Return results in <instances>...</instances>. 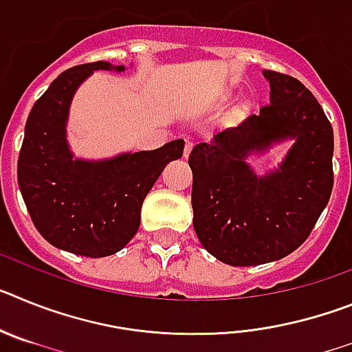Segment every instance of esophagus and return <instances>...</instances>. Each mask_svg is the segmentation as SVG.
<instances>
[{
  "mask_svg": "<svg viewBox=\"0 0 352 352\" xmlns=\"http://www.w3.org/2000/svg\"><path fill=\"white\" fill-rule=\"evenodd\" d=\"M192 148H194V142H192V141H186V142H185V149H183V157L188 158V155H190Z\"/></svg>",
  "mask_w": 352,
  "mask_h": 352,
  "instance_id": "1",
  "label": "esophagus"
}]
</instances>
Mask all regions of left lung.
<instances>
[{"label":"left lung","instance_id":"8db88e82","mask_svg":"<svg viewBox=\"0 0 352 352\" xmlns=\"http://www.w3.org/2000/svg\"><path fill=\"white\" fill-rule=\"evenodd\" d=\"M270 102L238 126L194 146V229L203 247L231 266H257L289 256L309 238L333 188V129L310 89L264 70ZM294 138L278 170L257 177L250 153Z\"/></svg>","mask_w":352,"mask_h":352}]
</instances>
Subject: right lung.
Instances as JSON below:
<instances>
[{"mask_svg": "<svg viewBox=\"0 0 352 352\" xmlns=\"http://www.w3.org/2000/svg\"><path fill=\"white\" fill-rule=\"evenodd\" d=\"M93 70L123 72L95 61L63 72L31 109L17 160V182L30 217L49 243L77 256H113L135 236L142 201L185 142L107 160L74 158L67 142L72 96Z\"/></svg>", "mask_w": 352, "mask_h": 352, "instance_id": "right-lung-1", "label": "right lung"}]
</instances>
